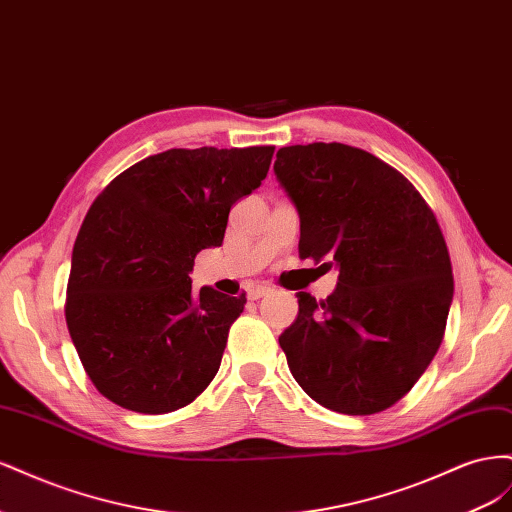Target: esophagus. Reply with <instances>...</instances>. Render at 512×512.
Instances as JSON below:
<instances>
[{"label": "esophagus", "instance_id": "1", "mask_svg": "<svg viewBox=\"0 0 512 512\" xmlns=\"http://www.w3.org/2000/svg\"><path fill=\"white\" fill-rule=\"evenodd\" d=\"M269 292H271V286L258 284V286H252L250 290H247V299L258 301V299H262V297H265V294H269Z\"/></svg>", "mask_w": 512, "mask_h": 512}]
</instances>
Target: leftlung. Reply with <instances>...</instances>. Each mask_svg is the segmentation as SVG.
<instances>
[{
	"label": "left lung",
	"mask_w": 512,
	"mask_h": 512,
	"mask_svg": "<svg viewBox=\"0 0 512 512\" xmlns=\"http://www.w3.org/2000/svg\"><path fill=\"white\" fill-rule=\"evenodd\" d=\"M273 170L299 211V258L339 269L324 301L297 294L299 316L280 335L292 376L333 412L391 408L436 356L453 301L436 215L399 170L359 147H282Z\"/></svg>",
	"instance_id": "left-lung-1"
}]
</instances>
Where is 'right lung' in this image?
<instances>
[{"mask_svg":"<svg viewBox=\"0 0 512 512\" xmlns=\"http://www.w3.org/2000/svg\"><path fill=\"white\" fill-rule=\"evenodd\" d=\"M275 147L168 149L123 170L76 235L66 322L96 389L113 404L175 412L222 363L245 292L192 290L200 250L224 241L230 207L267 177Z\"/></svg>","mask_w":512,"mask_h":512,"instance_id":"1","label":"right lung"}]
</instances>
